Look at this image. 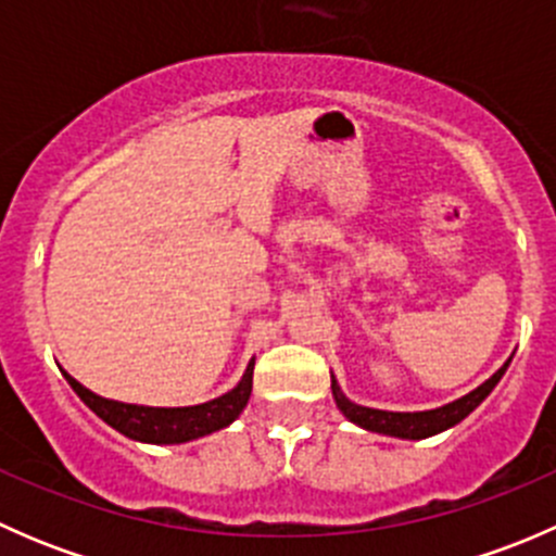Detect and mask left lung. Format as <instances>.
<instances>
[{
    "instance_id": "left-lung-1",
    "label": "left lung",
    "mask_w": 556,
    "mask_h": 556,
    "mask_svg": "<svg viewBox=\"0 0 556 556\" xmlns=\"http://www.w3.org/2000/svg\"><path fill=\"white\" fill-rule=\"evenodd\" d=\"M508 363L501 368V371L492 374L484 384L476 387L473 392H468V395L459 397V401L446 403V406L433 408V412L401 414V412H379V408L357 406V403L346 401V397L341 395L339 384L336 382H333V397H336V406L344 412V417L352 419L355 425H361V428L374 430V433L395 435V439H428V435L441 433V430L452 428V425H457L459 419L468 417V414L473 412V408L479 406L486 395H490L492 387L501 382V377L506 374Z\"/></svg>"
}]
</instances>
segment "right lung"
Segmentation results:
<instances>
[{
	"label": "right lung",
	"mask_w": 556,
	"mask_h": 556,
	"mask_svg": "<svg viewBox=\"0 0 556 556\" xmlns=\"http://www.w3.org/2000/svg\"><path fill=\"white\" fill-rule=\"evenodd\" d=\"M252 366H255V361L247 366L242 382L233 387L231 392L210 403H201V406L185 408H150L106 401V397H99L91 390H86L70 374H64V377L72 390L80 395V401L97 417H102L110 428H115L117 433L144 441V444H182V441L201 439V435H210L215 430L226 428V425H231L242 414L252 392Z\"/></svg>",
	"instance_id": "1"
}]
</instances>
